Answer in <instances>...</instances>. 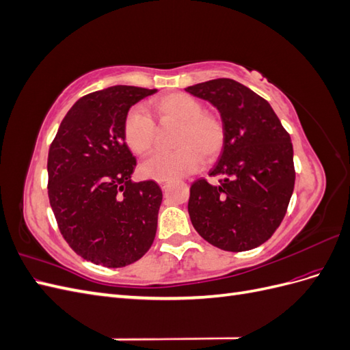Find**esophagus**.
Returning a JSON list of instances; mask_svg holds the SVG:
<instances>
[{
    "label": "esophagus",
    "mask_w": 350,
    "mask_h": 350,
    "mask_svg": "<svg viewBox=\"0 0 350 350\" xmlns=\"http://www.w3.org/2000/svg\"><path fill=\"white\" fill-rule=\"evenodd\" d=\"M159 184H161V187L165 189V188H166V185L169 184V179H165V181H159Z\"/></svg>",
    "instance_id": "esophagus-1"
}]
</instances>
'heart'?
I'll return each instance as SVG.
<instances>
[{
	"label": "heart",
	"mask_w": 350,
	"mask_h": 350,
	"mask_svg": "<svg viewBox=\"0 0 350 350\" xmlns=\"http://www.w3.org/2000/svg\"><path fill=\"white\" fill-rule=\"evenodd\" d=\"M162 124H179L172 153H157L144 161L140 171L146 178L165 181L196 172L203 163L219 156L225 144V129L217 116L204 112L203 103L185 93H171L152 103ZM124 142L139 154H149L154 146L156 129L150 115L142 108H131L122 124Z\"/></svg>",
	"instance_id": "b5f03b06"
}]
</instances>
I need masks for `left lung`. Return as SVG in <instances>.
I'll return each mask as SVG.
<instances>
[{
	"label": "left lung",
	"mask_w": 350,
	"mask_h": 350,
	"mask_svg": "<svg viewBox=\"0 0 350 350\" xmlns=\"http://www.w3.org/2000/svg\"><path fill=\"white\" fill-rule=\"evenodd\" d=\"M219 111L225 144L208 172L219 185L198 179L189 189L188 213L201 238L220 250L257 248L279 228L293 185V147L267 100L232 79L185 89Z\"/></svg>",
	"instance_id": "1"
}]
</instances>
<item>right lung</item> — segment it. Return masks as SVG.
Masks as SVG:
<instances>
[{
    "label": "right lung",
    "mask_w": 350,
    "mask_h": 350,
    "mask_svg": "<svg viewBox=\"0 0 350 350\" xmlns=\"http://www.w3.org/2000/svg\"><path fill=\"white\" fill-rule=\"evenodd\" d=\"M157 89L112 86L80 98L48 154V196L58 228L84 260L116 269L140 260L156 237L162 189L133 183L135 157L122 124Z\"/></svg>",
    "instance_id": "right-lung-1"
}]
</instances>
